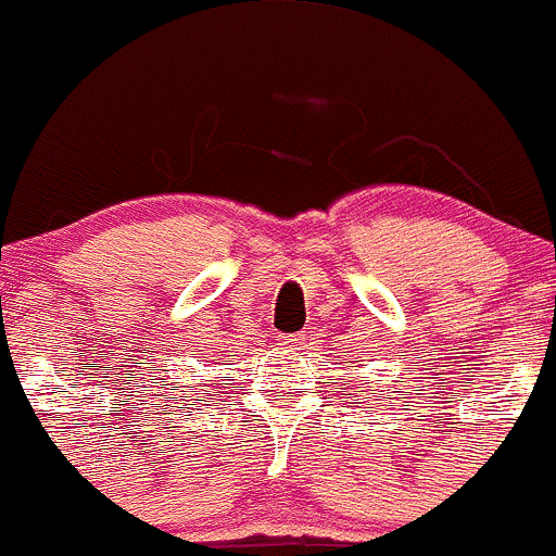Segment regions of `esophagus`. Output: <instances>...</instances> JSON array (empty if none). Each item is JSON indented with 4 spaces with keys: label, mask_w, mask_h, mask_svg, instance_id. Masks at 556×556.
<instances>
[{
    "label": "esophagus",
    "mask_w": 556,
    "mask_h": 556,
    "mask_svg": "<svg viewBox=\"0 0 556 556\" xmlns=\"http://www.w3.org/2000/svg\"><path fill=\"white\" fill-rule=\"evenodd\" d=\"M300 342H302V337H300V334H286V337H280V345L291 348V351H294V348L300 345Z\"/></svg>",
    "instance_id": "obj_1"
}]
</instances>
